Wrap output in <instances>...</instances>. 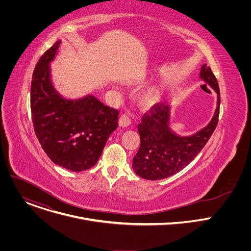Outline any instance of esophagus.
<instances>
[{"instance_id":"obj_1","label":"esophagus","mask_w":251,"mask_h":251,"mask_svg":"<svg viewBox=\"0 0 251 251\" xmlns=\"http://www.w3.org/2000/svg\"><path fill=\"white\" fill-rule=\"evenodd\" d=\"M131 124V119L128 114H122L119 118V125L121 127H128Z\"/></svg>"}]
</instances>
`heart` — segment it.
<instances>
[{"label":"heart","mask_w":251,"mask_h":251,"mask_svg":"<svg viewBox=\"0 0 251 251\" xmlns=\"http://www.w3.org/2000/svg\"><path fill=\"white\" fill-rule=\"evenodd\" d=\"M159 100H160V92L157 89L152 88L141 95L140 104L143 108L149 109V108H152L153 106H155L159 102Z\"/></svg>","instance_id":"1"}]
</instances>
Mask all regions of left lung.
<instances>
[{"label": "left lung", "instance_id": "obj_1", "mask_svg": "<svg viewBox=\"0 0 251 251\" xmlns=\"http://www.w3.org/2000/svg\"><path fill=\"white\" fill-rule=\"evenodd\" d=\"M200 78L218 94L217 108L211 120L193 135L178 136L169 126L171 107L162 104L153 106L138 125L141 144L132 167L139 176L151 181L169 177L187 167L207 143L218 125L221 94L218 80L205 63L201 67Z\"/></svg>", "mask_w": 251, "mask_h": 251}]
</instances>
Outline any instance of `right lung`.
<instances>
[{
    "instance_id": "right-lung-1",
    "label": "right lung",
    "mask_w": 251,
    "mask_h": 251,
    "mask_svg": "<svg viewBox=\"0 0 251 251\" xmlns=\"http://www.w3.org/2000/svg\"><path fill=\"white\" fill-rule=\"evenodd\" d=\"M57 41L34 67L30 86L31 118L42 148L57 166L73 172L92 168L111 133L118 127L119 112L93 95L64 98L51 81L50 62Z\"/></svg>"
}]
</instances>
